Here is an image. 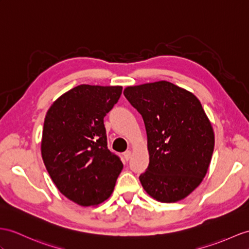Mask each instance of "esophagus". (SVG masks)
<instances>
[{
  "instance_id": "esophagus-1",
  "label": "esophagus",
  "mask_w": 249,
  "mask_h": 249,
  "mask_svg": "<svg viewBox=\"0 0 249 249\" xmlns=\"http://www.w3.org/2000/svg\"><path fill=\"white\" fill-rule=\"evenodd\" d=\"M131 155H132V151H131V150L125 151V152L124 153V159H125L126 160H129L131 159Z\"/></svg>"
}]
</instances>
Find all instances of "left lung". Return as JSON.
Instances as JSON below:
<instances>
[{
    "label": "left lung",
    "instance_id": "8db88e82",
    "mask_svg": "<svg viewBox=\"0 0 249 249\" xmlns=\"http://www.w3.org/2000/svg\"><path fill=\"white\" fill-rule=\"evenodd\" d=\"M124 95L143 119L149 166L139 180L163 203L183 199L202 183L214 149V134L201 102L168 81L129 87Z\"/></svg>",
    "mask_w": 249,
    "mask_h": 249
}]
</instances>
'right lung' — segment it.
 Wrapping results in <instances>:
<instances>
[{
  "label": "right lung",
  "instance_id": "add662e5",
  "mask_svg": "<svg viewBox=\"0 0 249 249\" xmlns=\"http://www.w3.org/2000/svg\"><path fill=\"white\" fill-rule=\"evenodd\" d=\"M121 87L81 84L47 111L41 152L46 170L64 196L81 206L110 197L124 165L107 148L104 118L117 104Z\"/></svg>",
  "mask_w": 249,
  "mask_h": 249
}]
</instances>
